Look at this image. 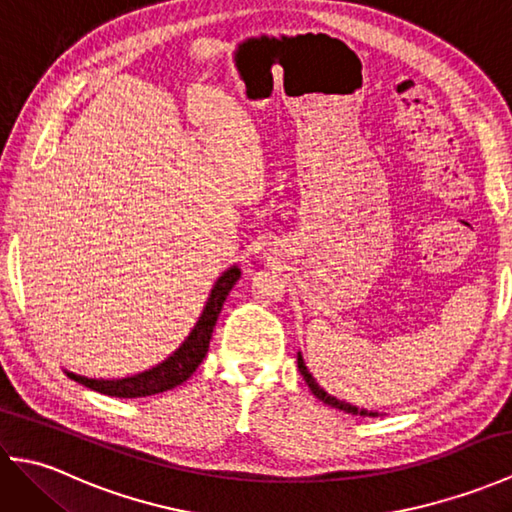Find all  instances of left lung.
<instances>
[{
	"label": "left lung",
	"mask_w": 512,
	"mask_h": 512,
	"mask_svg": "<svg viewBox=\"0 0 512 512\" xmlns=\"http://www.w3.org/2000/svg\"><path fill=\"white\" fill-rule=\"evenodd\" d=\"M297 365H299V372H301L303 380H306V383H308L312 394L317 396L321 402H325V405H330V407H334V409H341V411H345V413H352V416H365V418H367V416H369V418H376V416H378V411L361 409V407L352 405V402H345V400H339L336 396L328 394V391H325V389L317 383V378H314V376L310 374V369L306 367V361H303L301 352H297Z\"/></svg>",
	"instance_id": "1"
}]
</instances>
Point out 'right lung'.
I'll list each match as a JSON object with an SVG mask.
<instances>
[{
    "mask_svg": "<svg viewBox=\"0 0 512 512\" xmlns=\"http://www.w3.org/2000/svg\"><path fill=\"white\" fill-rule=\"evenodd\" d=\"M239 277H242V268L233 264L215 279V284L209 292V299H206L204 310L198 317V321H195L193 330L189 332L187 339L182 341L178 350L169 354L162 363L145 369V372H138L134 376H125V378H88V376L68 372V369H65V374H68V378H72L74 383H81L83 387L99 391V394L116 396V398L154 396L182 385L184 380H187L204 361L206 352H209L211 334L217 323V317H220V310L224 306L228 292H231V288L235 286V281Z\"/></svg>",
    "mask_w": 512,
    "mask_h": 512,
    "instance_id": "add662e5",
    "label": "right lung"
}]
</instances>
